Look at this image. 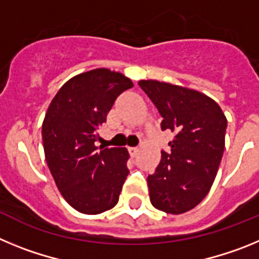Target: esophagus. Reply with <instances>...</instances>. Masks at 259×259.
Returning a JSON list of instances; mask_svg holds the SVG:
<instances>
[{"label":"esophagus","instance_id":"esophagus-1","mask_svg":"<svg viewBox=\"0 0 259 259\" xmlns=\"http://www.w3.org/2000/svg\"><path fill=\"white\" fill-rule=\"evenodd\" d=\"M128 152H130V154H131L132 157H135V155L137 154V152H139V148H128Z\"/></svg>","mask_w":259,"mask_h":259}]
</instances>
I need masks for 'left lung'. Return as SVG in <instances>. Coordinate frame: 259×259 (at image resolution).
<instances>
[{"mask_svg": "<svg viewBox=\"0 0 259 259\" xmlns=\"http://www.w3.org/2000/svg\"><path fill=\"white\" fill-rule=\"evenodd\" d=\"M139 85L161 114L162 131L174 132L171 152L162 150L155 172L148 176L153 206L168 214L189 211L206 197L224 150L227 119L203 93L157 81Z\"/></svg>", "mask_w": 259, "mask_h": 259, "instance_id": "8db88e82", "label": "left lung"}]
</instances>
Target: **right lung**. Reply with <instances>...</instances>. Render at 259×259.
Masks as SVG:
<instances>
[{"mask_svg":"<svg viewBox=\"0 0 259 259\" xmlns=\"http://www.w3.org/2000/svg\"><path fill=\"white\" fill-rule=\"evenodd\" d=\"M132 87L120 72L96 68L63 84L45 114L48 167L63 198L83 214H101L118 203L130 155L125 148L98 149L96 141L116 97Z\"/></svg>","mask_w":259,"mask_h":259,"instance_id":"right-lung-1","label":"right lung"}]
</instances>
